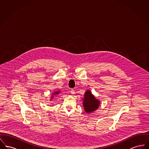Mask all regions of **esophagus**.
Wrapping results in <instances>:
<instances>
[{
  "instance_id": "esophagus-1",
  "label": "esophagus",
  "mask_w": 149,
  "mask_h": 149,
  "mask_svg": "<svg viewBox=\"0 0 149 149\" xmlns=\"http://www.w3.org/2000/svg\"><path fill=\"white\" fill-rule=\"evenodd\" d=\"M70 93H71L72 94H74V93H75V91H74V89H71V91H70Z\"/></svg>"
}]
</instances>
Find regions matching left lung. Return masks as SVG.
Masks as SVG:
<instances>
[{
    "label": "left lung",
    "mask_w": 149,
    "mask_h": 149,
    "mask_svg": "<svg viewBox=\"0 0 149 149\" xmlns=\"http://www.w3.org/2000/svg\"><path fill=\"white\" fill-rule=\"evenodd\" d=\"M84 96L83 106L87 113H91L98 108L100 104L99 100L95 99L89 91H86Z\"/></svg>",
    "instance_id": "8db88e82"
}]
</instances>
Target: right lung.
<instances>
[{"mask_svg":"<svg viewBox=\"0 0 149 149\" xmlns=\"http://www.w3.org/2000/svg\"><path fill=\"white\" fill-rule=\"evenodd\" d=\"M59 92H60L59 91H57V92H55L54 93L53 95H58V94H59ZM53 97H52V98H53Z\"/></svg>","mask_w":149,"mask_h":149,"instance_id":"obj_1","label":"right lung"}]
</instances>
